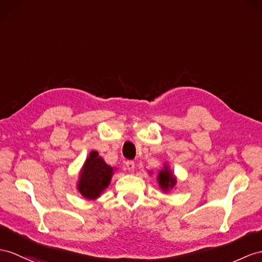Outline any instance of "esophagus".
<instances>
[{
	"mask_svg": "<svg viewBox=\"0 0 262 262\" xmlns=\"http://www.w3.org/2000/svg\"><path fill=\"white\" fill-rule=\"evenodd\" d=\"M125 167H126L127 171L133 172V171H135L136 164H135V162H133V161H126V162H125Z\"/></svg>",
	"mask_w": 262,
	"mask_h": 262,
	"instance_id": "esophagus-1",
	"label": "esophagus"
}]
</instances>
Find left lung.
I'll return each mask as SVG.
<instances>
[{
    "label": "left lung",
    "instance_id": "left-lung-1",
    "mask_svg": "<svg viewBox=\"0 0 262 262\" xmlns=\"http://www.w3.org/2000/svg\"><path fill=\"white\" fill-rule=\"evenodd\" d=\"M158 183L163 191H168L169 189H172L174 187L176 178H174L173 173H172V172L169 170L168 165H165L163 170L159 172Z\"/></svg>",
    "mask_w": 262,
    "mask_h": 262
}]
</instances>
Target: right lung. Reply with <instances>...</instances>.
<instances>
[{"mask_svg": "<svg viewBox=\"0 0 262 262\" xmlns=\"http://www.w3.org/2000/svg\"><path fill=\"white\" fill-rule=\"evenodd\" d=\"M113 168L107 165L97 151H92L83 165L78 190L89 200L97 199L102 191L109 187Z\"/></svg>", "mask_w": 262, "mask_h": 262, "instance_id": "right-lung-1", "label": "right lung"}]
</instances>
